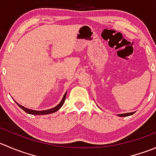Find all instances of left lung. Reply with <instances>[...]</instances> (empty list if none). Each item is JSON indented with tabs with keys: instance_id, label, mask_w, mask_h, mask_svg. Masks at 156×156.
I'll return each instance as SVG.
<instances>
[{
	"instance_id": "1",
	"label": "left lung",
	"mask_w": 156,
	"mask_h": 156,
	"mask_svg": "<svg viewBox=\"0 0 156 156\" xmlns=\"http://www.w3.org/2000/svg\"><path fill=\"white\" fill-rule=\"evenodd\" d=\"M133 113H135V112H129V113H125V114H119L118 115L119 116H121V117H126V116H129V115H133Z\"/></svg>"
}]
</instances>
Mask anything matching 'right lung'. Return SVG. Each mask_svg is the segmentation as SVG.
Listing matches in <instances>:
<instances>
[{
    "instance_id": "1",
    "label": "right lung",
    "mask_w": 156,
    "mask_h": 156,
    "mask_svg": "<svg viewBox=\"0 0 156 156\" xmlns=\"http://www.w3.org/2000/svg\"><path fill=\"white\" fill-rule=\"evenodd\" d=\"M66 93L65 94H64L63 96V98H62V101L60 102V103H59V105H57V106H56V107L53 108H50V109H48V110H44V111H35V110H31V109H29V108L24 107V106H21V105L18 104L17 103V105H18L19 106H20V108H22V109L23 110V111L26 112V113H28V114H31V115H48V114H51V113H53L55 112L58 111V110L62 106V105H63L64 102H65L66 100Z\"/></svg>"
}]
</instances>
